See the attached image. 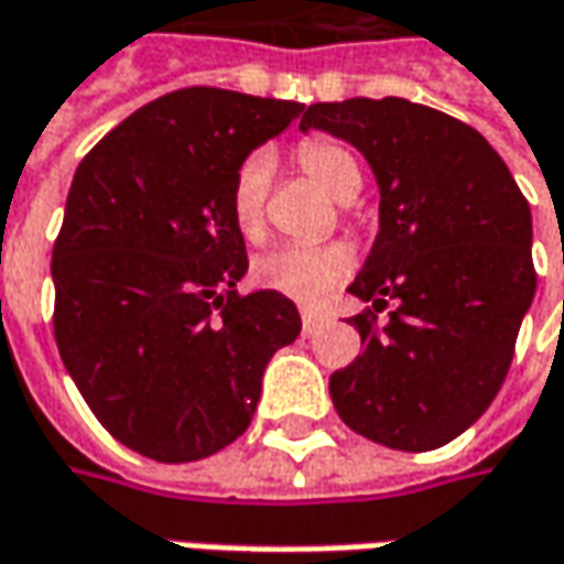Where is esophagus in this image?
<instances>
[{"mask_svg": "<svg viewBox=\"0 0 564 564\" xmlns=\"http://www.w3.org/2000/svg\"><path fill=\"white\" fill-rule=\"evenodd\" d=\"M300 318H303V330H306V334H312V330L325 322V318H322V312H315V308H308V306L300 308Z\"/></svg>", "mask_w": 564, "mask_h": 564, "instance_id": "obj_1", "label": "esophagus"}]
</instances>
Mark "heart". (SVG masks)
<instances>
[{
  "mask_svg": "<svg viewBox=\"0 0 564 564\" xmlns=\"http://www.w3.org/2000/svg\"><path fill=\"white\" fill-rule=\"evenodd\" d=\"M296 163L306 173V180L340 202L354 198L362 183L354 154L328 138H306L296 148ZM268 185H271V158L264 151H252L236 166L230 183V214L236 230L249 242H261L268 234V214H264ZM350 271H354V249L347 242L278 246L252 264V281L290 300L312 303L325 296L334 283L347 281Z\"/></svg>",
  "mask_w": 564,
  "mask_h": 564,
  "instance_id": "b5f03b06",
  "label": "heart"
}]
</instances>
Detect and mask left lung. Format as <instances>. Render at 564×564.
Segmentation results:
<instances>
[{
	"instance_id": "obj_1",
	"label": "left lung",
	"mask_w": 564,
	"mask_h": 564,
	"mask_svg": "<svg viewBox=\"0 0 564 564\" xmlns=\"http://www.w3.org/2000/svg\"><path fill=\"white\" fill-rule=\"evenodd\" d=\"M300 129L350 141L381 192L376 246L350 283L372 303L350 318L366 350L330 376L334 410L384 448H442L508 376L536 290L530 205L477 129L423 104H312Z\"/></svg>"
}]
</instances>
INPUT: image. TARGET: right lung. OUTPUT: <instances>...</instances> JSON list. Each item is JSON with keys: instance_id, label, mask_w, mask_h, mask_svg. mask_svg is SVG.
I'll return each instance as SVG.
<instances>
[{"instance_id": "right-lung-1", "label": "right lung", "mask_w": 564, "mask_h": 564, "mask_svg": "<svg viewBox=\"0 0 564 564\" xmlns=\"http://www.w3.org/2000/svg\"><path fill=\"white\" fill-rule=\"evenodd\" d=\"M306 110L183 87L122 119L78 163L53 246V334L82 398L126 448L185 464L236 442L268 359L300 337L274 293H236V166Z\"/></svg>"}]
</instances>
